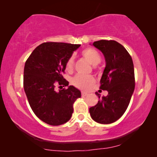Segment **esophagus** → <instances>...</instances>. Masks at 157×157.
Wrapping results in <instances>:
<instances>
[{
	"label": "esophagus",
	"instance_id": "esophagus-1",
	"mask_svg": "<svg viewBox=\"0 0 157 157\" xmlns=\"http://www.w3.org/2000/svg\"><path fill=\"white\" fill-rule=\"evenodd\" d=\"M88 94H88L87 92H85V91L81 92V96H87Z\"/></svg>",
	"mask_w": 157,
	"mask_h": 157
}]
</instances>
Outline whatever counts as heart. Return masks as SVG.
Masks as SVG:
<instances>
[{"instance_id":"obj_1","label":"heart","mask_w":157,"mask_h":157,"mask_svg":"<svg viewBox=\"0 0 157 157\" xmlns=\"http://www.w3.org/2000/svg\"><path fill=\"white\" fill-rule=\"evenodd\" d=\"M81 55L93 66H96L100 63L101 56L96 49L93 48H86L81 51ZM74 58L70 56L66 62V70L68 72L72 71L74 69ZM95 82V79L92 76H83L77 74L74 77L72 83L74 86L78 89H86Z\"/></svg>"}]
</instances>
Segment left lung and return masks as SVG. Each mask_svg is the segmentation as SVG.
Listing matches in <instances>:
<instances>
[{"mask_svg":"<svg viewBox=\"0 0 157 157\" xmlns=\"http://www.w3.org/2000/svg\"><path fill=\"white\" fill-rule=\"evenodd\" d=\"M93 45L104 55L106 65L100 81V89L108 95L100 98L89 109L92 119L99 124H111L120 119L129 104L134 91V63L126 49L115 40H100Z\"/></svg>","mask_w":157,"mask_h":157,"instance_id":"1","label":"left lung"}]
</instances>
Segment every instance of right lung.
<instances>
[{
    "label": "right lung",
    "instance_id": "add662e5",
    "mask_svg": "<svg viewBox=\"0 0 157 157\" xmlns=\"http://www.w3.org/2000/svg\"><path fill=\"white\" fill-rule=\"evenodd\" d=\"M79 44L45 42L28 58L23 71V88L36 117L52 126L65 124L74 112L73 105L81 92L63 78L66 62ZM60 88L57 91V88Z\"/></svg>",
    "mask_w": 157,
    "mask_h": 157
}]
</instances>
